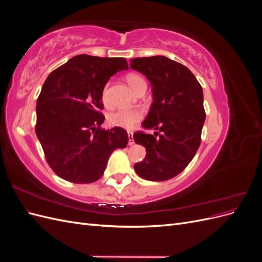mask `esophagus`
Wrapping results in <instances>:
<instances>
[{"label":"esophagus","instance_id":"obj_1","mask_svg":"<svg viewBox=\"0 0 262 262\" xmlns=\"http://www.w3.org/2000/svg\"><path fill=\"white\" fill-rule=\"evenodd\" d=\"M128 138H129V145H133L134 144V140H133L132 132H128Z\"/></svg>","mask_w":262,"mask_h":262}]
</instances>
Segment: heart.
Segmentation results:
<instances>
[{"label": "heart", "mask_w": 262, "mask_h": 262, "mask_svg": "<svg viewBox=\"0 0 262 262\" xmlns=\"http://www.w3.org/2000/svg\"><path fill=\"white\" fill-rule=\"evenodd\" d=\"M125 80L133 92H136L141 86H146L144 78L138 74H129ZM107 97L108 86L106 85L104 87V91H102V101L105 104H107ZM142 116H143V114L139 109H120L110 114L108 121L114 126H119V128L122 129H132L141 120Z\"/></svg>", "instance_id": "obj_1"}]
</instances>
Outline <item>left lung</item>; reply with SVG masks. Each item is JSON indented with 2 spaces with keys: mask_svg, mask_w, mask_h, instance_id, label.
<instances>
[{
  "mask_svg": "<svg viewBox=\"0 0 262 262\" xmlns=\"http://www.w3.org/2000/svg\"><path fill=\"white\" fill-rule=\"evenodd\" d=\"M130 62L152 85L153 102L142 126L157 130L154 136L134 133V142L146 149L134 170L146 180H168L187 167L200 146L205 121L202 87L187 67L163 55Z\"/></svg>",
  "mask_w": 262,
  "mask_h": 262,
  "instance_id": "left-lung-1",
  "label": "left lung"
}]
</instances>
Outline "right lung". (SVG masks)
<instances>
[{
  "label": "right lung",
  "instance_id": "obj_1",
  "mask_svg": "<svg viewBox=\"0 0 262 262\" xmlns=\"http://www.w3.org/2000/svg\"><path fill=\"white\" fill-rule=\"evenodd\" d=\"M128 69L123 58L80 54L47 77L37 99L35 130L47 162L62 179L74 184L98 180L114 150L128 144L122 128H100L104 87L114 74Z\"/></svg>",
  "mask_w": 262,
  "mask_h": 262
}]
</instances>
